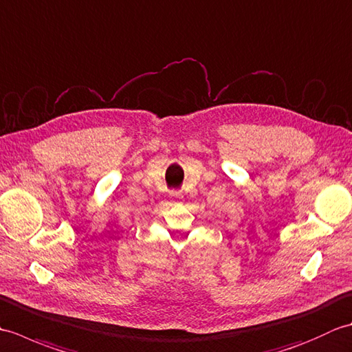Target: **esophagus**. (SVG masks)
Instances as JSON below:
<instances>
[{"instance_id": "esophagus-1", "label": "esophagus", "mask_w": 352, "mask_h": 352, "mask_svg": "<svg viewBox=\"0 0 352 352\" xmlns=\"http://www.w3.org/2000/svg\"><path fill=\"white\" fill-rule=\"evenodd\" d=\"M172 197H174V198H180V193H178V192H174V193H172Z\"/></svg>"}]
</instances>
